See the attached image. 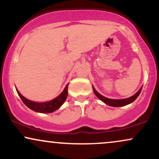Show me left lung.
Segmentation results:
<instances>
[{"instance_id": "obj_1", "label": "left lung", "mask_w": 159, "mask_h": 159, "mask_svg": "<svg viewBox=\"0 0 159 159\" xmlns=\"http://www.w3.org/2000/svg\"><path fill=\"white\" fill-rule=\"evenodd\" d=\"M141 89H142V87L140 89V90L136 93L135 94H134L133 96H132L131 98H129L126 99H123V100H112V99H109V98H106L105 97H103L102 95H101L100 94L95 90V89L93 87V91H94L95 95H96L98 98L100 99V100H102V102H105L106 104L107 105L111 106H114V107H120V106H124L126 105H128V104L131 103L133 101H135L136 100V98L139 96L140 93H141Z\"/></svg>"}]
</instances>
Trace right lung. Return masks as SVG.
I'll return each mask as SVG.
<instances>
[{
    "instance_id": "right-lung-1",
    "label": "right lung",
    "mask_w": 159,
    "mask_h": 159,
    "mask_svg": "<svg viewBox=\"0 0 159 159\" xmlns=\"http://www.w3.org/2000/svg\"><path fill=\"white\" fill-rule=\"evenodd\" d=\"M68 84L65 86L64 91L57 98L50 100V101L44 102H36L31 101V100H27V98L22 96L18 90H17V92H18V95H19V97L24 103L30 109L37 111V112L50 113L59 109V107L64 103V102L67 98V96H68Z\"/></svg>"
}]
</instances>
